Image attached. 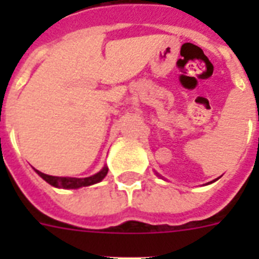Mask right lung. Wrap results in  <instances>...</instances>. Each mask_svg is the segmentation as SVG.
Instances as JSON below:
<instances>
[{"label":"right lung","mask_w":259,"mask_h":259,"mask_svg":"<svg viewBox=\"0 0 259 259\" xmlns=\"http://www.w3.org/2000/svg\"><path fill=\"white\" fill-rule=\"evenodd\" d=\"M36 170V169H34ZM40 177H42L48 184L54 185L56 188H66V189H74V188H80V187H87V185L97 184L107 175L109 168L105 166L101 172H98L97 175L90 177H84V179H76V177H58V176H50L46 173L36 170Z\"/></svg>","instance_id":"right-lung-1"}]
</instances>
